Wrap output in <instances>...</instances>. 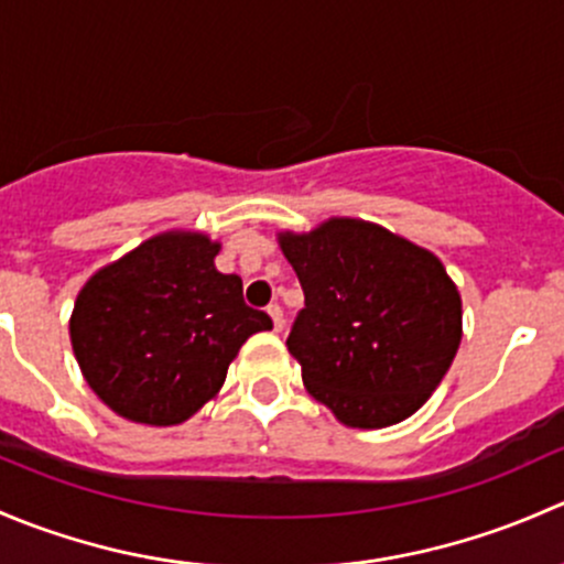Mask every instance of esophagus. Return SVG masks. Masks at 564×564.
I'll return each mask as SVG.
<instances>
[{"label": "esophagus", "mask_w": 564, "mask_h": 564, "mask_svg": "<svg viewBox=\"0 0 564 564\" xmlns=\"http://www.w3.org/2000/svg\"><path fill=\"white\" fill-rule=\"evenodd\" d=\"M267 314H270V318H272V327H275V333H281V329H283V311H281V305L272 303L270 308H267Z\"/></svg>", "instance_id": "esophagus-1"}]
</instances>
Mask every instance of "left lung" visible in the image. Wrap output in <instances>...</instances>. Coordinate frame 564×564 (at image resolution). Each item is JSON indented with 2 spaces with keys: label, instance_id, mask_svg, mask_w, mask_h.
<instances>
[{
  "label": "left lung",
  "instance_id": "left-lung-1",
  "mask_svg": "<svg viewBox=\"0 0 564 564\" xmlns=\"http://www.w3.org/2000/svg\"><path fill=\"white\" fill-rule=\"evenodd\" d=\"M278 242L305 292L286 338L305 390L351 429L417 412L460 344V294L442 261L357 218Z\"/></svg>",
  "mask_w": 564,
  "mask_h": 564
}]
</instances>
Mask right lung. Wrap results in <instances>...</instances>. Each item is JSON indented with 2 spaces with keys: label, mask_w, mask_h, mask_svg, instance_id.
Here are the masks:
<instances>
[{
  "label": "right lung",
  "mask_w": 564,
  "mask_h": 564,
  "mask_svg": "<svg viewBox=\"0 0 564 564\" xmlns=\"http://www.w3.org/2000/svg\"><path fill=\"white\" fill-rule=\"evenodd\" d=\"M220 246L202 231H163L95 272L78 292L70 344L95 395L124 420L180 425L224 388L253 333L240 275L215 270Z\"/></svg>",
  "instance_id": "obj_1"
}]
</instances>
